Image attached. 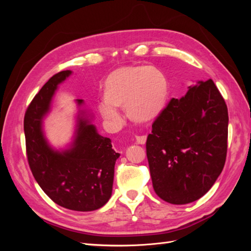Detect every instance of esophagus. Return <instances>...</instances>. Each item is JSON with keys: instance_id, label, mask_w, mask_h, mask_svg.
<instances>
[{"instance_id": "1", "label": "esophagus", "mask_w": 251, "mask_h": 251, "mask_svg": "<svg viewBox=\"0 0 251 251\" xmlns=\"http://www.w3.org/2000/svg\"><path fill=\"white\" fill-rule=\"evenodd\" d=\"M135 138H136V141H137L138 143L144 144L147 141V135H136Z\"/></svg>"}]
</instances>
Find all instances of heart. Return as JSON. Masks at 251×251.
Returning a JSON list of instances; mask_svg holds the SVG:
<instances>
[{"instance_id":"heart-1","label":"heart","mask_w":251,"mask_h":251,"mask_svg":"<svg viewBox=\"0 0 251 251\" xmlns=\"http://www.w3.org/2000/svg\"><path fill=\"white\" fill-rule=\"evenodd\" d=\"M165 75L154 67H136L113 72L105 80L100 105L102 116L117 120L115 108H124L132 119L146 121L156 117L168 97Z\"/></svg>"}]
</instances>
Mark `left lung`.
I'll return each mask as SVG.
<instances>
[{
	"label": "left lung",
	"instance_id": "1",
	"mask_svg": "<svg viewBox=\"0 0 251 251\" xmlns=\"http://www.w3.org/2000/svg\"><path fill=\"white\" fill-rule=\"evenodd\" d=\"M228 111L211 79L172 98L151 125L147 157L155 193L172 204L200 199L221 174L227 154Z\"/></svg>",
	"mask_w": 251,
	"mask_h": 251
}]
</instances>
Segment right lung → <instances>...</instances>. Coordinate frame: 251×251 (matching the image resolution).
Listing matches in <instances>:
<instances>
[{"label": "right lung", "instance_id": "1", "mask_svg": "<svg viewBox=\"0 0 251 251\" xmlns=\"http://www.w3.org/2000/svg\"><path fill=\"white\" fill-rule=\"evenodd\" d=\"M70 74L66 70L53 75L28 105L24 117L26 155L34 179L53 202L67 209L92 211L110 199L119 153L82 117L73 147L63 153L50 149L42 132L52 95ZM77 101L80 104L82 100Z\"/></svg>", "mask_w": 251, "mask_h": 251}]
</instances>
